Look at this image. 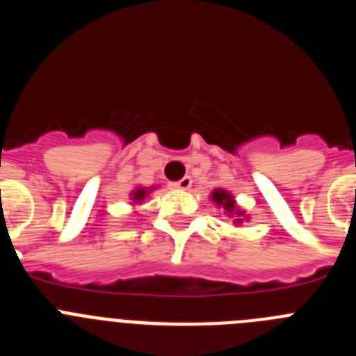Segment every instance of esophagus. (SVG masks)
I'll list each match as a JSON object with an SVG mask.
<instances>
[{"label":"esophagus","mask_w":356,"mask_h":356,"mask_svg":"<svg viewBox=\"0 0 356 356\" xmlns=\"http://www.w3.org/2000/svg\"><path fill=\"white\" fill-rule=\"evenodd\" d=\"M191 185H193V178H191V176H184L180 181L172 184V187L180 188V191H188V188H191Z\"/></svg>","instance_id":"34e87169"}]
</instances>
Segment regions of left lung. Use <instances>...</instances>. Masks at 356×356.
<instances>
[{
    "label": "left lung",
    "instance_id": "left-lung-1",
    "mask_svg": "<svg viewBox=\"0 0 356 356\" xmlns=\"http://www.w3.org/2000/svg\"><path fill=\"white\" fill-rule=\"evenodd\" d=\"M210 200H212V203H216L217 209H221L225 212V216L234 219L235 226H241L244 221H250V216L246 213V210L237 205L235 196L226 188H213L212 194H210Z\"/></svg>",
    "mask_w": 356,
    "mask_h": 356
}]
</instances>
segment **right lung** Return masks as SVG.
Segmentation results:
<instances>
[{
	"mask_svg": "<svg viewBox=\"0 0 356 356\" xmlns=\"http://www.w3.org/2000/svg\"><path fill=\"white\" fill-rule=\"evenodd\" d=\"M156 187H135L134 191L130 193V200H131V207L134 209H137V207H140L146 201V197H149V194L155 191Z\"/></svg>",
	"mask_w": 356,
	"mask_h": 356,
	"instance_id": "1",
	"label": "right lung"
}]
</instances>
